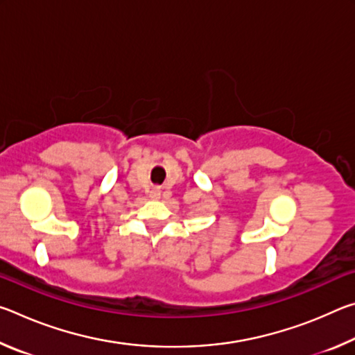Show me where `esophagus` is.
<instances>
[{"mask_svg": "<svg viewBox=\"0 0 355 355\" xmlns=\"http://www.w3.org/2000/svg\"><path fill=\"white\" fill-rule=\"evenodd\" d=\"M148 197L150 199H153V200H158L159 197H161V191H159V188H152L148 191Z\"/></svg>", "mask_w": 355, "mask_h": 355, "instance_id": "34e87169", "label": "esophagus"}]
</instances>
